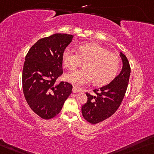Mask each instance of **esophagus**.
<instances>
[{
  "mask_svg": "<svg viewBox=\"0 0 154 154\" xmlns=\"http://www.w3.org/2000/svg\"><path fill=\"white\" fill-rule=\"evenodd\" d=\"M72 91H73V93H78V92L81 91V89H80L79 87L74 86V87H73V89H72Z\"/></svg>",
  "mask_w": 154,
  "mask_h": 154,
  "instance_id": "34e87169",
  "label": "esophagus"
}]
</instances>
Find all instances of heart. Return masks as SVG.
Segmentation results:
<instances>
[{
	"label": "heart",
	"mask_w": 154,
	"mask_h": 154,
	"mask_svg": "<svg viewBox=\"0 0 154 154\" xmlns=\"http://www.w3.org/2000/svg\"><path fill=\"white\" fill-rule=\"evenodd\" d=\"M82 61L84 68L65 75V79L77 86L88 83L93 79L94 84L105 85L114 79L120 66L119 56L110 52L105 47L94 42L80 45L78 52L72 47L65 48L63 63L69 70L79 67Z\"/></svg>",
	"instance_id": "obj_1"
}]
</instances>
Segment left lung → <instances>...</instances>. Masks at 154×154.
Instances as JSON below:
<instances>
[{"instance_id":"obj_1","label":"left lung","mask_w":154,"mask_h":154,"mask_svg":"<svg viewBox=\"0 0 154 154\" xmlns=\"http://www.w3.org/2000/svg\"><path fill=\"white\" fill-rule=\"evenodd\" d=\"M122 69L109 84L94 89L96 95L86 93L87 103L82 106V113L87 122L96 124L105 120L116 112L120 107L128 86L131 73L129 63L126 56L120 53Z\"/></svg>"}]
</instances>
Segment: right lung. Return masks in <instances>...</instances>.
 I'll return each mask as SVG.
<instances>
[{"label":"right lung","mask_w":154,"mask_h":154,"mask_svg":"<svg viewBox=\"0 0 154 154\" xmlns=\"http://www.w3.org/2000/svg\"><path fill=\"white\" fill-rule=\"evenodd\" d=\"M73 36L55 34L42 38L29 49L23 69V90L33 112L43 119L60 113L73 86L67 82L56 84L63 74V54Z\"/></svg>","instance_id":"1"}]
</instances>
